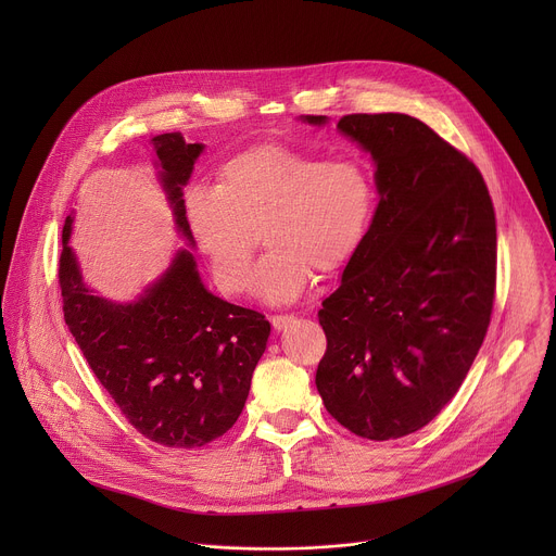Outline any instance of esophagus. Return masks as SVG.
I'll return each mask as SVG.
<instances>
[{"mask_svg": "<svg viewBox=\"0 0 556 556\" xmlns=\"http://www.w3.org/2000/svg\"><path fill=\"white\" fill-rule=\"evenodd\" d=\"M270 324H273V328H275L277 332H281V330H286L290 324H294V316H292V314H275V316H270Z\"/></svg>", "mask_w": 556, "mask_h": 556, "instance_id": "1", "label": "esophagus"}]
</instances>
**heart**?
<instances>
[{
    "label": "heart",
    "instance_id": "1",
    "mask_svg": "<svg viewBox=\"0 0 556 556\" xmlns=\"http://www.w3.org/2000/svg\"><path fill=\"white\" fill-rule=\"evenodd\" d=\"M376 204L374 182L352 157H321L268 142L237 153L213 189L185 195V219L215 286L237 294L249 286L257 232L266 257L255 294L270 305L294 303L314 274L341 270L365 242Z\"/></svg>",
    "mask_w": 556,
    "mask_h": 556
}]
</instances>
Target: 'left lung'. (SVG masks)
I'll return each instance as SVG.
<instances>
[{
  "instance_id": "left-lung-1",
  "label": "left lung",
  "mask_w": 556,
  "mask_h": 556,
  "mask_svg": "<svg viewBox=\"0 0 556 556\" xmlns=\"http://www.w3.org/2000/svg\"><path fill=\"white\" fill-rule=\"evenodd\" d=\"M337 129L371 155L378 204L341 286L319 309L328 350L316 389L337 422L380 442L429 425L484 343L495 211L482 174L422 121L350 114Z\"/></svg>"
}]
</instances>
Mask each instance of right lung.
I'll list each match as a JSON object with an SVG mask.
<instances>
[{"mask_svg": "<svg viewBox=\"0 0 556 556\" xmlns=\"http://www.w3.org/2000/svg\"><path fill=\"white\" fill-rule=\"evenodd\" d=\"M151 147L157 185L189 247L178 249L134 301L105 299L81 275L70 247L74 213L67 215L59 262L63 319L134 429L163 446L193 448L240 418L270 324L255 309L215 296L200 277L182 189L204 144L172 131L153 136Z\"/></svg>", "mask_w": 556, "mask_h": 556, "instance_id": "right-lung-1", "label": "right lung"}]
</instances>
